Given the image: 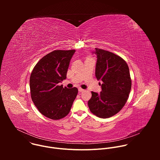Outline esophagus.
<instances>
[{"mask_svg": "<svg viewBox=\"0 0 160 160\" xmlns=\"http://www.w3.org/2000/svg\"><path fill=\"white\" fill-rule=\"evenodd\" d=\"M84 91V89L83 88H78V92H83Z\"/></svg>", "mask_w": 160, "mask_h": 160, "instance_id": "esophagus-1", "label": "esophagus"}]
</instances>
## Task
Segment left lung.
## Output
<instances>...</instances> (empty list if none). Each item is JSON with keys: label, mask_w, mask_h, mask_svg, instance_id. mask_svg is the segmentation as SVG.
Instances as JSON below:
<instances>
[{"label": "left lung", "mask_w": 160, "mask_h": 160, "mask_svg": "<svg viewBox=\"0 0 160 160\" xmlns=\"http://www.w3.org/2000/svg\"><path fill=\"white\" fill-rule=\"evenodd\" d=\"M96 77L101 80V92H92L88 101L90 111L101 118L116 115L125 104L130 92L132 81L129 68L121 57L96 48Z\"/></svg>", "instance_id": "left-lung-1"}]
</instances>
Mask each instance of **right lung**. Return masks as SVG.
I'll list each match as a JSON object with an SVG mask.
<instances>
[{"instance_id": "right-lung-1", "label": "right lung", "mask_w": 160, "mask_h": 160, "mask_svg": "<svg viewBox=\"0 0 160 160\" xmlns=\"http://www.w3.org/2000/svg\"><path fill=\"white\" fill-rule=\"evenodd\" d=\"M75 50H56L43 56L35 66L30 78L32 101L41 114L59 120L70 112L75 99L76 87L63 88L70 61Z\"/></svg>"}]
</instances>
